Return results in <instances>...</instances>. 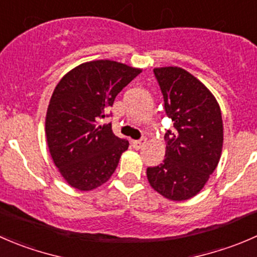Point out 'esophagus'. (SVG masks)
<instances>
[{"label": "esophagus", "instance_id": "34e87169", "mask_svg": "<svg viewBox=\"0 0 257 257\" xmlns=\"http://www.w3.org/2000/svg\"><path fill=\"white\" fill-rule=\"evenodd\" d=\"M146 144V139H141V140H136V141H132V147L136 150L141 149L144 145Z\"/></svg>", "mask_w": 257, "mask_h": 257}]
</instances>
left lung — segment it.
Segmentation results:
<instances>
[{
    "mask_svg": "<svg viewBox=\"0 0 257 257\" xmlns=\"http://www.w3.org/2000/svg\"><path fill=\"white\" fill-rule=\"evenodd\" d=\"M154 73L174 128L165 134L164 162L147 167V180L166 199L185 201L201 191L220 161L221 110L209 88L184 68L160 67Z\"/></svg>",
    "mask_w": 257,
    "mask_h": 257,
    "instance_id": "1",
    "label": "left lung"
}]
</instances>
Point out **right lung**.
Returning a JSON list of instances; mask_svg holds the SVG:
<instances>
[{
	"instance_id": "add662e5",
	"label": "right lung",
	"mask_w": 257,
	"mask_h": 257,
	"mask_svg": "<svg viewBox=\"0 0 257 257\" xmlns=\"http://www.w3.org/2000/svg\"><path fill=\"white\" fill-rule=\"evenodd\" d=\"M140 68L110 60L81 63L53 90L46 113V139L51 157L68 185L91 191L105 184L117 167L128 141L116 136L107 116L116 96Z\"/></svg>"
}]
</instances>
